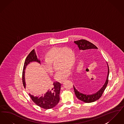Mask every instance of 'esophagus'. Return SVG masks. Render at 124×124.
<instances>
[{"instance_id": "obj_1", "label": "esophagus", "mask_w": 124, "mask_h": 124, "mask_svg": "<svg viewBox=\"0 0 124 124\" xmlns=\"http://www.w3.org/2000/svg\"><path fill=\"white\" fill-rule=\"evenodd\" d=\"M65 80H63V81H60V83H61V84H63V83L64 82H65Z\"/></svg>"}]
</instances>
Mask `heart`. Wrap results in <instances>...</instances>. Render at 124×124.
Returning <instances> with one entry per match:
<instances>
[{
  "instance_id": "heart-1",
  "label": "heart",
  "mask_w": 124,
  "mask_h": 124,
  "mask_svg": "<svg viewBox=\"0 0 124 124\" xmlns=\"http://www.w3.org/2000/svg\"><path fill=\"white\" fill-rule=\"evenodd\" d=\"M58 60L59 67H61L55 75L57 81H63L69 76L71 72L70 67L75 63V57L74 52L70 48L64 47H54L51 49L46 54V59L42 63V65L46 72L53 74V68L52 62Z\"/></svg>"
}]
</instances>
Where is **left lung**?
I'll return each instance as SVG.
<instances>
[{"label": "left lung", "mask_w": 124, "mask_h": 124, "mask_svg": "<svg viewBox=\"0 0 124 124\" xmlns=\"http://www.w3.org/2000/svg\"><path fill=\"white\" fill-rule=\"evenodd\" d=\"M74 43L78 46L79 50L82 52L84 51L85 52L86 51L90 50V49H98V48L96 47L94 45H93V43L88 41L86 40L81 39L77 41H75L74 42ZM107 68H108V72H107V76L106 77V81L104 83V84L103 85V86L98 92L92 94H84L78 91V90L75 87L74 85H73L75 94L78 100L82 101L85 103H92V102H94L95 101L99 100L101 97L103 92L106 88V86L108 82L109 69L107 64Z\"/></svg>", "instance_id": "left-lung-1"}]
</instances>
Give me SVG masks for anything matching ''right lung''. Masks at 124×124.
<instances>
[{
	"label": "right lung",
	"instance_id": "right-lung-1",
	"mask_svg": "<svg viewBox=\"0 0 124 124\" xmlns=\"http://www.w3.org/2000/svg\"><path fill=\"white\" fill-rule=\"evenodd\" d=\"M36 62L40 64V60L36 55L35 49L32 50L26 57L24 63L22 74V81L24 88H26L25 72L27 66L31 62ZM61 84L59 82H54L53 85L47 92L41 96H35L29 93L31 98L37 105L45 109H49L56 106L60 100V91Z\"/></svg>",
	"mask_w": 124,
	"mask_h": 124
}]
</instances>
